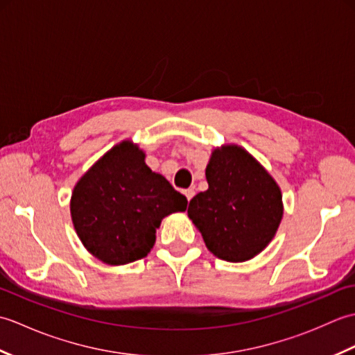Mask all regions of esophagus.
Returning <instances> with one entry per match:
<instances>
[{
  "mask_svg": "<svg viewBox=\"0 0 355 355\" xmlns=\"http://www.w3.org/2000/svg\"><path fill=\"white\" fill-rule=\"evenodd\" d=\"M183 193H184V197L187 198V201H191L192 197L195 195V191L193 189H186V191H183Z\"/></svg>",
  "mask_w": 355,
  "mask_h": 355,
  "instance_id": "esophagus-1",
  "label": "esophagus"
}]
</instances>
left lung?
<instances>
[{
    "mask_svg": "<svg viewBox=\"0 0 355 355\" xmlns=\"http://www.w3.org/2000/svg\"><path fill=\"white\" fill-rule=\"evenodd\" d=\"M209 189L191 200L187 215L216 258L244 262L275 238L284 215L273 177L238 145L214 149L206 168Z\"/></svg>",
    "mask_w": 355,
    "mask_h": 355,
    "instance_id": "left-lung-1",
    "label": "left lung"
}]
</instances>
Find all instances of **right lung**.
Returning <instances> with one entry per match:
<instances>
[{"label": "right lung", "instance_id": "obj_1", "mask_svg": "<svg viewBox=\"0 0 355 355\" xmlns=\"http://www.w3.org/2000/svg\"><path fill=\"white\" fill-rule=\"evenodd\" d=\"M186 207L184 195L150 171L145 153L130 140L111 148L80 177L70 201L82 244L108 266L145 258L163 218Z\"/></svg>", "mask_w": 355, "mask_h": 355}]
</instances>
